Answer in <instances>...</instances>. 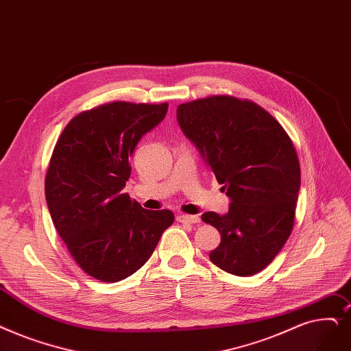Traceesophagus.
<instances>
[{"instance_id":"obj_1","label":"esophagus","mask_w":351,"mask_h":351,"mask_svg":"<svg viewBox=\"0 0 351 351\" xmlns=\"http://www.w3.org/2000/svg\"><path fill=\"white\" fill-rule=\"evenodd\" d=\"M176 221L180 222V223H197V222H201V219L197 215H184V213L178 215Z\"/></svg>"}]
</instances>
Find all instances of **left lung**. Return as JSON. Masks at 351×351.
Here are the masks:
<instances>
[{"label": "left lung", "instance_id": "left-lung-1", "mask_svg": "<svg viewBox=\"0 0 351 351\" xmlns=\"http://www.w3.org/2000/svg\"><path fill=\"white\" fill-rule=\"evenodd\" d=\"M178 121L232 201L225 215H202L221 234L210 261L234 276H254L293 231L300 191L294 143L261 106L232 96L182 103Z\"/></svg>", "mask_w": 351, "mask_h": 351}]
</instances>
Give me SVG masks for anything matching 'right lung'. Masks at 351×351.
<instances>
[{
  "label": "right lung",
  "mask_w": 351,
  "mask_h": 351,
  "mask_svg": "<svg viewBox=\"0 0 351 351\" xmlns=\"http://www.w3.org/2000/svg\"><path fill=\"white\" fill-rule=\"evenodd\" d=\"M166 112L167 103H104L74 116L54 146L44 182L53 223L74 261L101 282L143 267L175 221L172 210L143 209L121 192L136 145Z\"/></svg>",
  "instance_id": "obj_1"
}]
</instances>
